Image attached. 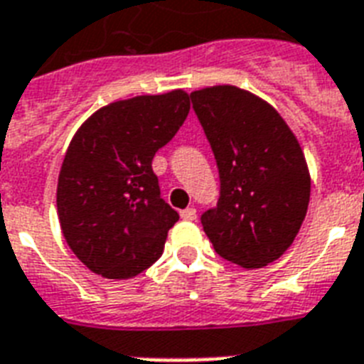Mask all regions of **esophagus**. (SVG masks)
Listing matches in <instances>:
<instances>
[{"label": "esophagus", "instance_id": "34e87169", "mask_svg": "<svg viewBox=\"0 0 364 364\" xmlns=\"http://www.w3.org/2000/svg\"><path fill=\"white\" fill-rule=\"evenodd\" d=\"M180 216H182V220H188V222H191V220H196L197 218V210L196 208H186V210L180 212Z\"/></svg>", "mask_w": 364, "mask_h": 364}]
</instances>
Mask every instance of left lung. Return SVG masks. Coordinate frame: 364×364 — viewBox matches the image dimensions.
<instances>
[{
	"instance_id": "1",
	"label": "left lung",
	"mask_w": 364,
	"mask_h": 364,
	"mask_svg": "<svg viewBox=\"0 0 364 364\" xmlns=\"http://www.w3.org/2000/svg\"><path fill=\"white\" fill-rule=\"evenodd\" d=\"M220 173L218 205L200 216L212 246L244 269L276 261L297 237L310 173L297 136L257 95L237 86L191 92Z\"/></svg>"
}]
</instances>
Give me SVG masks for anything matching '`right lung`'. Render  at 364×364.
Segmentation results:
<instances>
[{"mask_svg":"<svg viewBox=\"0 0 364 364\" xmlns=\"http://www.w3.org/2000/svg\"><path fill=\"white\" fill-rule=\"evenodd\" d=\"M184 90L114 101L73 136L58 178V218L69 248L110 280L141 274L164 254L178 212L161 199L152 159L184 124Z\"/></svg>","mask_w":364,"mask_h":364,"instance_id":"right-lung-1","label":"right lung"}]
</instances>
